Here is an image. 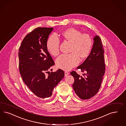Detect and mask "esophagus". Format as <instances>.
I'll use <instances>...</instances> for the list:
<instances>
[{"mask_svg":"<svg viewBox=\"0 0 126 126\" xmlns=\"http://www.w3.org/2000/svg\"><path fill=\"white\" fill-rule=\"evenodd\" d=\"M64 74H65V77H67L69 74V73L68 72L65 71V72H64Z\"/></svg>","mask_w":126,"mask_h":126,"instance_id":"1","label":"esophagus"}]
</instances>
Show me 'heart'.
Instances as JSON below:
<instances>
[{
    "label": "heart",
    "mask_w": 126,
    "mask_h": 126,
    "mask_svg": "<svg viewBox=\"0 0 126 126\" xmlns=\"http://www.w3.org/2000/svg\"><path fill=\"white\" fill-rule=\"evenodd\" d=\"M60 37L63 40L71 43L69 55H63L56 61L57 66L61 69L69 70L76 66L79 62L89 57L91 53L93 42L89 34L73 28L67 29L62 32ZM60 41L55 35L49 37L46 47L50 54L56 57L60 53Z\"/></svg>",
    "instance_id": "obj_1"
}]
</instances>
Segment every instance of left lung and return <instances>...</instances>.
<instances>
[{
	"mask_svg": "<svg viewBox=\"0 0 126 126\" xmlns=\"http://www.w3.org/2000/svg\"><path fill=\"white\" fill-rule=\"evenodd\" d=\"M93 48L89 56L77 67L86 76L82 77L75 71L70 72L75 81L73 88L77 96L82 100L89 99L97 93L100 89L105 71L104 50L100 37L94 38Z\"/></svg>",
	"mask_w": 126,
	"mask_h": 126,
	"instance_id": "obj_1",
	"label": "left lung"
}]
</instances>
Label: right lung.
I'll return each mask as SVG.
<instances>
[{
	"mask_svg": "<svg viewBox=\"0 0 126 126\" xmlns=\"http://www.w3.org/2000/svg\"><path fill=\"white\" fill-rule=\"evenodd\" d=\"M53 28L38 27L28 34L19 49V70L25 85L40 98L49 97L53 89L64 77L61 69L50 73L55 63L46 47ZM52 69H51V70ZM49 73L48 76L45 74Z\"/></svg>",
	"mask_w": 126,
	"mask_h": 126,
	"instance_id": "right-lung-1",
	"label": "right lung"
}]
</instances>
